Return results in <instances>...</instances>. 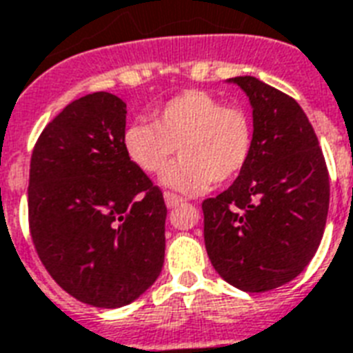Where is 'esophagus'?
I'll return each mask as SVG.
<instances>
[{"label":"esophagus","mask_w":353,"mask_h":353,"mask_svg":"<svg viewBox=\"0 0 353 353\" xmlns=\"http://www.w3.org/2000/svg\"><path fill=\"white\" fill-rule=\"evenodd\" d=\"M183 198L181 196H177V194H174V192H165V203H166V207H176V205H179V203H183Z\"/></svg>","instance_id":"34e87169"}]
</instances>
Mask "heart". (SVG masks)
Wrapping results in <instances>:
<instances>
[{"instance_id": "1", "label": "heart", "mask_w": 353, "mask_h": 353, "mask_svg": "<svg viewBox=\"0 0 353 353\" xmlns=\"http://www.w3.org/2000/svg\"><path fill=\"white\" fill-rule=\"evenodd\" d=\"M131 122L122 133L128 159L148 176H159L179 192L198 194L214 183L235 179L254 152L252 118L241 105H225L205 90H185Z\"/></svg>"}]
</instances>
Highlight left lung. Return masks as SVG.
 <instances>
[{
  "mask_svg": "<svg viewBox=\"0 0 353 353\" xmlns=\"http://www.w3.org/2000/svg\"><path fill=\"white\" fill-rule=\"evenodd\" d=\"M254 107V152L235 183L203 209L214 270L246 292L278 289L313 259L326 228L330 176L302 107L252 75L233 77Z\"/></svg>",
  "mask_w": 353,
  "mask_h": 353,
  "instance_id": "obj_1",
  "label": "left lung"
}]
</instances>
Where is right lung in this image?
I'll list each match as a JSON object with an SVG mask.
<instances>
[{
	"label": "right lung",
	"instance_id": "1",
	"mask_svg": "<svg viewBox=\"0 0 353 353\" xmlns=\"http://www.w3.org/2000/svg\"><path fill=\"white\" fill-rule=\"evenodd\" d=\"M125 103L94 92L64 107L33 148L27 211L42 265L94 307H122L165 261L163 192L123 152Z\"/></svg>",
	"mask_w": 353,
	"mask_h": 353
}]
</instances>
